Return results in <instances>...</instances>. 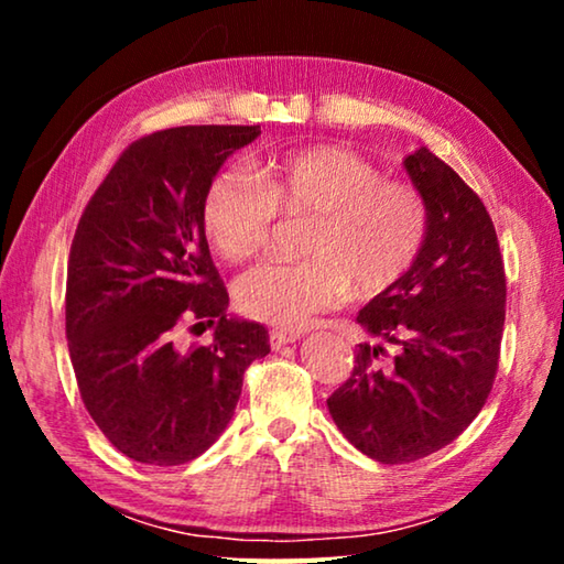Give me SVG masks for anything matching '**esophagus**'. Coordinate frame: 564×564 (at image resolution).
Segmentation results:
<instances>
[{"label":"esophagus","mask_w":564,"mask_h":564,"mask_svg":"<svg viewBox=\"0 0 564 564\" xmlns=\"http://www.w3.org/2000/svg\"><path fill=\"white\" fill-rule=\"evenodd\" d=\"M299 338H301L299 333H291V330H271V336H269L273 350H279L283 346H291V343H295Z\"/></svg>","instance_id":"obj_1"}]
</instances>
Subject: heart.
I'll list each match as a JSON object with an SVG mask.
<instances>
[{
	"mask_svg": "<svg viewBox=\"0 0 564 564\" xmlns=\"http://www.w3.org/2000/svg\"><path fill=\"white\" fill-rule=\"evenodd\" d=\"M281 218H311L303 263H261L236 285L246 316L281 328L308 326L350 295L370 301L413 269L427 236L417 191L340 147H308L263 159L253 178L221 174L204 196V228L231 263L269 246Z\"/></svg>",
	"mask_w": 564,
	"mask_h": 564,
	"instance_id": "1",
	"label": "heart"
}]
</instances>
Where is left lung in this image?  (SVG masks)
I'll return each mask as SVG.
<instances>
[{
  "label": "left lung",
  "instance_id": "8db88e82",
  "mask_svg": "<svg viewBox=\"0 0 564 564\" xmlns=\"http://www.w3.org/2000/svg\"><path fill=\"white\" fill-rule=\"evenodd\" d=\"M427 208V236L403 279L358 311L370 338L352 376L328 398L333 423L362 455L398 465L453 443L490 395L505 326L498 234L480 198L420 147L403 159Z\"/></svg>",
  "mask_w": 564,
  "mask_h": 564
}]
</instances>
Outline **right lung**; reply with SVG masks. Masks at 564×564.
Returning <instances> with one entry per match:
<instances>
[{
  "mask_svg": "<svg viewBox=\"0 0 564 564\" xmlns=\"http://www.w3.org/2000/svg\"><path fill=\"white\" fill-rule=\"evenodd\" d=\"M261 127H176L139 139L76 226L66 338L79 393L107 441L144 465L206 453L231 423L243 373L271 352L261 323L226 313L204 196ZM184 317L217 323L215 346L178 351Z\"/></svg>",
  "mask_w": 564,
  "mask_h": 564,
  "instance_id": "obj_1",
  "label": "right lung"
}]
</instances>
